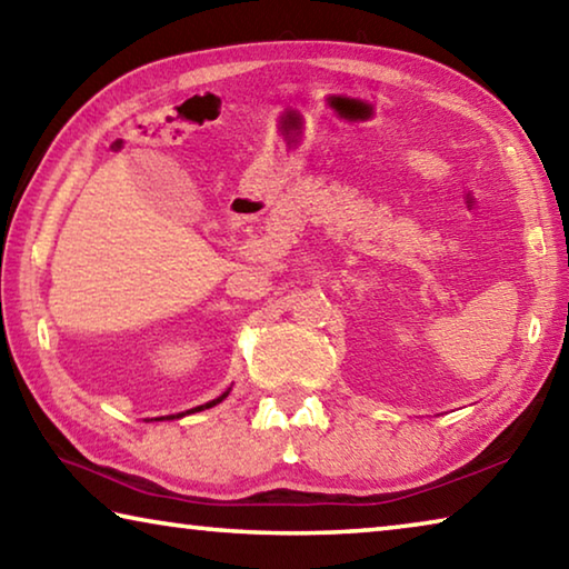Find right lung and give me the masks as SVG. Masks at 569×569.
I'll return each mask as SVG.
<instances>
[{"mask_svg": "<svg viewBox=\"0 0 569 569\" xmlns=\"http://www.w3.org/2000/svg\"><path fill=\"white\" fill-rule=\"evenodd\" d=\"M226 397H228V391L223 393V397H218L216 401H210V403H206V407H198V409H190V411H200V409H210V407H216V403H218V401H223Z\"/></svg>", "mask_w": 569, "mask_h": 569, "instance_id": "right-lung-1", "label": "right lung"}]
</instances>
